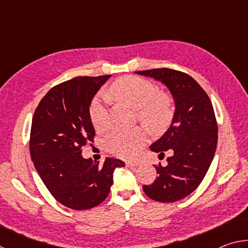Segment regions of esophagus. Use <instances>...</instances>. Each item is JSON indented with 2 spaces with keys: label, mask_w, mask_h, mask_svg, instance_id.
I'll return each instance as SVG.
<instances>
[{
  "label": "esophagus",
  "mask_w": 248,
  "mask_h": 248,
  "mask_svg": "<svg viewBox=\"0 0 248 248\" xmlns=\"http://www.w3.org/2000/svg\"><path fill=\"white\" fill-rule=\"evenodd\" d=\"M141 163L140 162H133V161H129L125 163V165L128 167H137V166H140Z\"/></svg>",
  "instance_id": "esophagus-1"
}]
</instances>
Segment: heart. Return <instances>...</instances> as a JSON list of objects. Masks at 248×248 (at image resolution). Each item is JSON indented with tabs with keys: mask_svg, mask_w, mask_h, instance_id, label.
<instances>
[{
	"mask_svg": "<svg viewBox=\"0 0 248 248\" xmlns=\"http://www.w3.org/2000/svg\"><path fill=\"white\" fill-rule=\"evenodd\" d=\"M110 96L138 110V117L152 130L163 129L171 116L170 98L156 94L152 83L141 78L125 77L117 81L110 89ZM90 117L96 130L106 125L107 110L105 97L98 95L91 104ZM145 131L142 128L119 130L109 134L106 145L109 152L121 158H132L140 153L145 143Z\"/></svg>",
	"mask_w": 248,
	"mask_h": 248,
	"instance_id": "b5f03b06",
	"label": "heart"
}]
</instances>
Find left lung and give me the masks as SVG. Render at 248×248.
<instances>
[{"label":"left lung","instance_id":"8db88e82","mask_svg":"<svg viewBox=\"0 0 248 248\" xmlns=\"http://www.w3.org/2000/svg\"><path fill=\"white\" fill-rule=\"evenodd\" d=\"M167 87L175 111L170 128L151 144L153 152L170 150L167 165L155 166L158 176L152 185H144L149 198L174 202L189 196L202 182L215 156L217 124L211 100L190 75L171 69L138 71Z\"/></svg>","mask_w":248,"mask_h":248}]
</instances>
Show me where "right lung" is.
<instances>
[{"mask_svg": "<svg viewBox=\"0 0 248 248\" xmlns=\"http://www.w3.org/2000/svg\"><path fill=\"white\" fill-rule=\"evenodd\" d=\"M110 75L78 77L52 87L40 100L31 130V161L54 198L65 207L87 210L107 198L114 171L124 163L106 157L104 164L82 156V146L93 142L90 107Z\"/></svg>", "mask_w": 248, "mask_h": 248, "instance_id": "obj_1", "label": "right lung"}]
</instances>
